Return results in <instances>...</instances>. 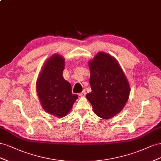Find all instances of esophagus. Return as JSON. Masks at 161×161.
Masks as SVG:
<instances>
[{
	"instance_id": "34e87169",
	"label": "esophagus",
	"mask_w": 161,
	"mask_h": 161,
	"mask_svg": "<svg viewBox=\"0 0 161 161\" xmlns=\"http://www.w3.org/2000/svg\"><path fill=\"white\" fill-rule=\"evenodd\" d=\"M78 95H79L80 96H84L86 95V90H84L83 91L79 93V94H78Z\"/></svg>"
}]
</instances>
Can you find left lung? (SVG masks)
<instances>
[{
  "instance_id": "1",
  "label": "left lung",
  "mask_w": 161,
  "mask_h": 161,
  "mask_svg": "<svg viewBox=\"0 0 161 161\" xmlns=\"http://www.w3.org/2000/svg\"><path fill=\"white\" fill-rule=\"evenodd\" d=\"M88 65L92 92L86 98L96 115L112 118L126 104L130 93L129 82L117 61L108 53L99 52Z\"/></svg>"
}]
</instances>
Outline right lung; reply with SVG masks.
<instances>
[{
    "instance_id": "obj_1",
    "label": "right lung",
    "mask_w": 161,
    "mask_h": 161,
    "mask_svg": "<svg viewBox=\"0 0 161 161\" xmlns=\"http://www.w3.org/2000/svg\"><path fill=\"white\" fill-rule=\"evenodd\" d=\"M65 59L58 54L46 61L36 81V92L46 112L63 117L70 111L78 98L71 92V86L63 78Z\"/></svg>"
}]
</instances>
